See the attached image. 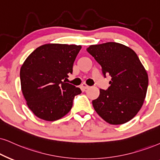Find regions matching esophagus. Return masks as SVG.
Segmentation results:
<instances>
[{
	"label": "esophagus",
	"mask_w": 160,
	"mask_h": 160,
	"mask_svg": "<svg viewBox=\"0 0 160 160\" xmlns=\"http://www.w3.org/2000/svg\"><path fill=\"white\" fill-rule=\"evenodd\" d=\"M81 88H83V89H87V88H89V86H88V85H86L85 82H83V83L81 84Z\"/></svg>",
	"instance_id": "1"
}]
</instances>
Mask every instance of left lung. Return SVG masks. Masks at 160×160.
Returning a JSON list of instances; mask_svg holds the SVG:
<instances>
[{"instance_id": "left-lung-1", "label": "left lung", "mask_w": 160, "mask_h": 160, "mask_svg": "<svg viewBox=\"0 0 160 160\" xmlns=\"http://www.w3.org/2000/svg\"><path fill=\"white\" fill-rule=\"evenodd\" d=\"M87 52L112 77L107 90L92 101L94 110L109 124L121 125L136 116L146 96L148 77L135 52L123 44L108 42L92 45Z\"/></svg>"}]
</instances>
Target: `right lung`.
Returning <instances> with one entry per match:
<instances>
[{
    "label": "right lung",
    "mask_w": 160,
    "mask_h": 160,
    "mask_svg": "<svg viewBox=\"0 0 160 160\" xmlns=\"http://www.w3.org/2000/svg\"><path fill=\"white\" fill-rule=\"evenodd\" d=\"M81 46L48 43L29 54L20 71L21 90L38 118L55 121L70 112L81 90L66 82Z\"/></svg>",
    "instance_id": "obj_1"
}]
</instances>
